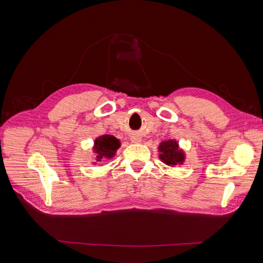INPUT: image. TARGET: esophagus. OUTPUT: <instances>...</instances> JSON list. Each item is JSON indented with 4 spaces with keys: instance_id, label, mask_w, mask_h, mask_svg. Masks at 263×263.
<instances>
[{
    "instance_id": "esophagus-1",
    "label": "esophagus",
    "mask_w": 263,
    "mask_h": 263,
    "mask_svg": "<svg viewBox=\"0 0 263 263\" xmlns=\"http://www.w3.org/2000/svg\"><path fill=\"white\" fill-rule=\"evenodd\" d=\"M140 141H141V138L139 136H133L132 137V142H134V144H139Z\"/></svg>"
}]
</instances>
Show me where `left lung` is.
Instances as JSON below:
<instances>
[{"instance_id": "obj_1", "label": "left lung", "mask_w": 263, "mask_h": 263, "mask_svg": "<svg viewBox=\"0 0 263 263\" xmlns=\"http://www.w3.org/2000/svg\"><path fill=\"white\" fill-rule=\"evenodd\" d=\"M160 155L159 158L168 165L182 164L184 161V153L179 149V145L176 140H164L159 146Z\"/></svg>"}]
</instances>
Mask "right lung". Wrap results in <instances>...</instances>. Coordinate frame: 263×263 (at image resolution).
I'll list each match as a JSON object with an SVG mask.
<instances>
[{"label":"right lung","instance_id":"right-lung-1","mask_svg":"<svg viewBox=\"0 0 263 263\" xmlns=\"http://www.w3.org/2000/svg\"><path fill=\"white\" fill-rule=\"evenodd\" d=\"M121 146V142L114 136L110 135H103L95 139L93 150L97 154V161H101L102 159L113 158L116 150Z\"/></svg>","mask_w":263,"mask_h":263}]
</instances>
